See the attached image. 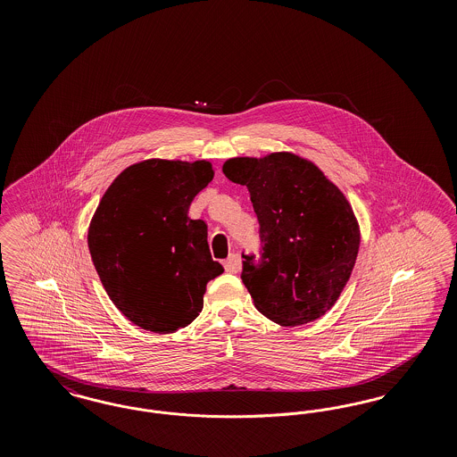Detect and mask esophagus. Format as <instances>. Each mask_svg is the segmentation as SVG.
I'll return each instance as SVG.
<instances>
[{"label":"esophagus","instance_id":"34e87169","mask_svg":"<svg viewBox=\"0 0 457 457\" xmlns=\"http://www.w3.org/2000/svg\"><path fill=\"white\" fill-rule=\"evenodd\" d=\"M224 269H226V272H229V274H237L239 270V259L238 255H229L226 261H224Z\"/></svg>","mask_w":457,"mask_h":457}]
</instances>
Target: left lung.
I'll return each instance as SVG.
<instances>
[{
  "mask_svg": "<svg viewBox=\"0 0 457 457\" xmlns=\"http://www.w3.org/2000/svg\"><path fill=\"white\" fill-rule=\"evenodd\" d=\"M222 173L250 192L261 257H243L241 281L262 315L302 326L326 315L348 283L360 228L346 196L291 153L228 159Z\"/></svg>",
  "mask_w": 457,
  "mask_h": 457,
  "instance_id": "1",
  "label": "left lung"
}]
</instances>
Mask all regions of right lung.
Wrapping results in <instances>:
<instances>
[{
	"mask_svg": "<svg viewBox=\"0 0 457 457\" xmlns=\"http://www.w3.org/2000/svg\"><path fill=\"white\" fill-rule=\"evenodd\" d=\"M214 178L209 161L149 159L120 174L88 226V250L109 298L135 326L170 334L202 312L205 286L224 272L207 224L188 218Z\"/></svg>",
	"mask_w": 457,
	"mask_h": 457,
	"instance_id": "obj_1",
	"label": "right lung"
}]
</instances>
